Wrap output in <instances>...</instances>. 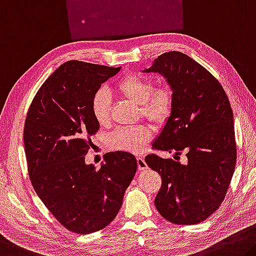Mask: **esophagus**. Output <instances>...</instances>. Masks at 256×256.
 Listing matches in <instances>:
<instances>
[{
    "instance_id": "1",
    "label": "esophagus",
    "mask_w": 256,
    "mask_h": 256,
    "mask_svg": "<svg viewBox=\"0 0 256 256\" xmlns=\"http://www.w3.org/2000/svg\"><path fill=\"white\" fill-rule=\"evenodd\" d=\"M136 162H138V170H139V171H144V170L148 168V165L146 163L144 157H138Z\"/></svg>"
}]
</instances>
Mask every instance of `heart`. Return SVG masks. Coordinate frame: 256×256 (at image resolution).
I'll return each mask as SVG.
<instances>
[{"label": "heart", "instance_id": "1", "mask_svg": "<svg viewBox=\"0 0 256 256\" xmlns=\"http://www.w3.org/2000/svg\"><path fill=\"white\" fill-rule=\"evenodd\" d=\"M116 92L140 104L147 118L156 123H163L171 115L173 94L171 88L160 86L154 88L152 80L140 74H130L122 78L115 86ZM91 110L94 120L101 125L110 120V96L106 90L96 91L92 96ZM152 138L148 126L120 128L109 136L112 149L128 152H139Z\"/></svg>", "mask_w": 256, "mask_h": 256}]
</instances>
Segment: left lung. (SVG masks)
<instances>
[{
    "label": "left lung",
    "instance_id": "8db88e82",
    "mask_svg": "<svg viewBox=\"0 0 256 256\" xmlns=\"http://www.w3.org/2000/svg\"><path fill=\"white\" fill-rule=\"evenodd\" d=\"M142 72H157L173 94V108L152 146L179 155H148L150 168L160 173L162 188L155 206L165 220L196 224L218 208L236 166L234 115L218 80L194 59L179 51L166 52Z\"/></svg>",
    "mask_w": 256,
    "mask_h": 256
}]
</instances>
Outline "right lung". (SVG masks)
Instances as JSON below:
<instances>
[{
    "instance_id": "right-lung-1",
    "label": "right lung",
    "mask_w": 256,
    "mask_h": 256,
    "mask_svg": "<svg viewBox=\"0 0 256 256\" xmlns=\"http://www.w3.org/2000/svg\"><path fill=\"white\" fill-rule=\"evenodd\" d=\"M114 68L67 62L43 83L28 110L24 144L33 188L56 220L76 234L104 229L120 210L136 176V157L107 152L100 170L85 163L99 130L91 101Z\"/></svg>"
}]
</instances>
